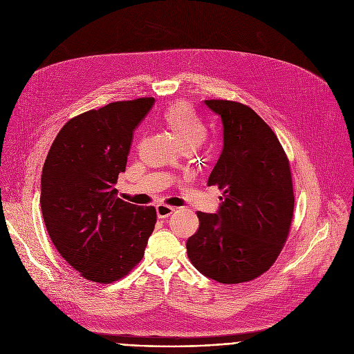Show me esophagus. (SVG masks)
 <instances>
[{
	"mask_svg": "<svg viewBox=\"0 0 354 354\" xmlns=\"http://www.w3.org/2000/svg\"><path fill=\"white\" fill-rule=\"evenodd\" d=\"M174 212H175V209L171 207V206H167V205H158L157 206L158 218H168Z\"/></svg>",
	"mask_w": 354,
	"mask_h": 354,
	"instance_id": "1",
	"label": "esophagus"
}]
</instances>
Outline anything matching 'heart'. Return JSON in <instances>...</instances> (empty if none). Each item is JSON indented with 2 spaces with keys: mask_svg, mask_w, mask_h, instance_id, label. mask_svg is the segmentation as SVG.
<instances>
[{
  "mask_svg": "<svg viewBox=\"0 0 354 354\" xmlns=\"http://www.w3.org/2000/svg\"><path fill=\"white\" fill-rule=\"evenodd\" d=\"M162 122L172 133L180 149H196L206 138V126L186 102H176L165 109Z\"/></svg>",
  "mask_w": 354,
  "mask_h": 354,
  "instance_id": "b5f03b06",
  "label": "heart"
}]
</instances>
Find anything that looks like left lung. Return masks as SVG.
<instances>
[{"mask_svg": "<svg viewBox=\"0 0 354 354\" xmlns=\"http://www.w3.org/2000/svg\"><path fill=\"white\" fill-rule=\"evenodd\" d=\"M205 104L223 123V151L207 182L223 190V201L216 214L197 212L187 257L209 279L238 284L268 272L280 255L294 213L291 171L279 138L255 111L224 99Z\"/></svg>", "mask_w": 354, "mask_h": 354, "instance_id": "8db88e82", "label": "left lung"}]
</instances>
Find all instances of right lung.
Wrapping results in <instances>:
<instances>
[{
  "label": "right lung",
  "mask_w": 354,
  "mask_h": 354,
  "mask_svg": "<svg viewBox=\"0 0 354 354\" xmlns=\"http://www.w3.org/2000/svg\"><path fill=\"white\" fill-rule=\"evenodd\" d=\"M154 97L112 102L68 120L41 171L40 207L59 254L86 280L109 284L144 257L157 223L153 206L118 197L133 131Z\"/></svg>",
  "instance_id": "right-lung-1"
}]
</instances>
